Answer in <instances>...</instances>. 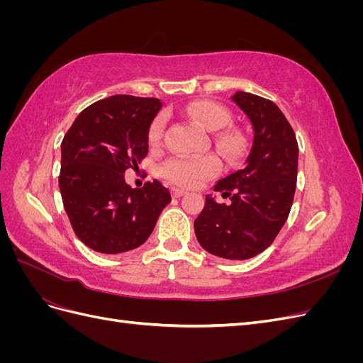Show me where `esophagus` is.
<instances>
[{
  "label": "esophagus",
  "mask_w": 363,
  "mask_h": 363,
  "mask_svg": "<svg viewBox=\"0 0 363 363\" xmlns=\"http://www.w3.org/2000/svg\"><path fill=\"white\" fill-rule=\"evenodd\" d=\"M171 192H172V196H174V199H180V196H183V195L186 194V191L179 189V188H172V189H171Z\"/></svg>",
  "instance_id": "esophagus-1"
}]
</instances>
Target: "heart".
<instances>
[{"label":"heart","instance_id":"b5f03b06","mask_svg":"<svg viewBox=\"0 0 363 363\" xmlns=\"http://www.w3.org/2000/svg\"><path fill=\"white\" fill-rule=\"evenodd\" d=\"M186 115L196 121L201 127L211 131H218L225 127L232 115L230 111L216 101L211 100H199L188 104ZM164 133V118L156 116L151 121L148 128V142L152 147L160 145ZM215 147L221 152V156L228 162L235 163L242 159L247 151V138L242 131L238 128L223 130L215 135ZM221 169V162L213 155L203 157H191L177 155L160 164V174L168 182L184 186V188H194L203 182L215 177Z\"/></svg>","mask_w":363,"mask_h":363}]
</instances>
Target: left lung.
Here are the masks:
<instances>
[{"instance_id":"left-lung-1","label":"left lung","mask_w":363,"mask_h":363,"mask_svg":"<svg viewBox=\"0 0 363 363\" xmlns=\"http://www.w3.org/2000/svg\"><path fill=\"white\" fill-rule=\"evenodd\" d=\"M232 100L252 125L248 157L242 169L213 188L232 203L218 204L206 195L194 227L200 245L211 255L245 260L267 250L286 223L296 188L298 144L272 101L248 92H236Z\"/></svg>"}]
</instances>
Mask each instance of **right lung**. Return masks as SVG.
<instances>
[{
  "label": "right lung",
  "mask_w": 363,
  "mask_h": 363,
  "mask_svg": "<svg viewBox=\"0 0 363 363\" xmlns=\"http://www.w3.org/2000/svg\"><path fill=\"white\" fill-rule=\"evenodd\" d=\"M157 98L113 95L86 107L62 140L59 188L74 233L103 255H119L150 238L171 194L159 182L131 188L124 172L148 155Z\"/></svg>",
  "instance_id": "add662e5"
}]
</instances>
